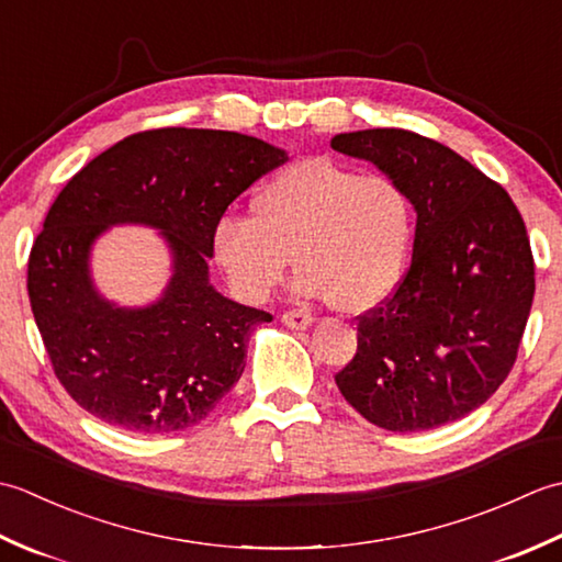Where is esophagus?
<instances>
[{"instance_id": "1", "label": "esophagus", "mask_w": 562, "mask_h": 562, "mask_svg": "<svg viewBox=\"0 0 562 562\" xmlns=\"http://www.w3.org/2000/svg\"><path fill=\"white\" fill-rule=\"evenodd\" d=\"M282 324L292 330H304L314 324V316L308 312H302V308H292V312L282 314Z\"/></svg>"}]
</instances>
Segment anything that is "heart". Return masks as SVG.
<instances>
[{
  "label": "heart",
  "mask_w": 562,
  "mask_h": 562,
  "mask_svg": "<svg viewBox=\"0 0 562 562\" xmlns=\"http://www.w3.org/2000/svg\"><path fill=\"white\" fill-rule=\"evenodd\" d=\"M413 238V207L389 176L306 159L272 176L250 200V217H224L214 254L238 296L262 302L294 254V288L364 312L396 290Z\"/></svg>",
  "instance_id": "obj_1"
}]
</instances>
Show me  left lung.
Wrapping results in <instances>:
<instances>
[{
	"label": "left lung",
	"instance_id": "1",
	"mask_svg": "<svg viewBox=\"0 0 562 562\" xmlns=\"http://www.w3.org/2000/svg\"><path fill=\"white\" fill-rule=\"evenodd\" d=\"M330 147L393 178L417 212L413 260L357 316L336 374L352 408L391 432H423L479 408L507 379L531 312V244L507 190L411 130L342 133Z\"/></svg>",
	"mask_w": 562,
	"mask_h": 562
}]
</instances>
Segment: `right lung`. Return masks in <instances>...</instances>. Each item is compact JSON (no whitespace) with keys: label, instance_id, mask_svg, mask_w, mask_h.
<instances>
[{"label":"right lung","instance_id":"obj_1","mask_svg":"<svg viewBox=\"0 0 562 562\" xmlns=\"http://www.w3.org/2000/svg\"><path fill=\"white\" fill-rule=\"evenodd\" d=\"M288 161L226 130L130 135L59 190L29 256V300L59 384L83 411L135 435L193 427L244 374L246 342L268 312L226 300L207 258L226 207ZM142 221L170 238L177 272L149 310H115L92 292L88 248L105 225Z\"/></svg>","mask_w":562,"mask_h":562}]
</instances>
